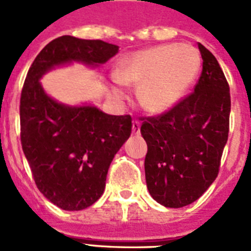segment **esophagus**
Wrapping results in <instances>:
<instances>
[{
    "label": "esophagus",
    "instance_id": "obj_1",
    "mask_svg": "<svg viewBox=\"0 0 251 251\" xmlns=\"http://www.w3.org/2000/svg\"><path fill=\"white\" fill-rule=\"evenodd\" d=\"M131 129H133V134L138 135V134L141 133V124L138 121H133V126H131Z\"/></svg>",
    "mask_w": 251,
    "mask_h": 251
}]
</instances>
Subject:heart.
Masks as SVG:
<instances>
[{"mask_svg": "<svg viewBox=\"0 0 251 251\" xmlns=\"http://www.w3.org/2000/svg\"><path fill=\"white\" fill-rule=\"evenodd\" d=\"M199 69L201 56L190 45L150 47L129 53L118 61L110 92L116 100H124V86L138 87V102L146 112L165 113L186 94Z\"/></svg>", "mask_w": 251, "mask_h": 251, "instance_id": "1", "label": "heart"}]
</instances>
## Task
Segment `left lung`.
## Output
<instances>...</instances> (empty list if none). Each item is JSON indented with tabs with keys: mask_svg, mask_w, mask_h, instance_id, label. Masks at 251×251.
<instances>
[{
	"mask_svg": "<svg viewBox=\"0 0 251 251\" xmlns=\"http://www.w3.org/2000/svg\"><path fill=\"white\" fill-rule=\"evenodd\" d=\"M198 48L203 70L194 94L141 126L147 189L171 208L195 202L210 187L228 141L229 86L214 54L201 43Z\"/></svg>",
	"mask_w": 251,
	"mask_h": 251,
	"instance_id": "8db88e82",
	"label": "left lung"
}]
</instances>
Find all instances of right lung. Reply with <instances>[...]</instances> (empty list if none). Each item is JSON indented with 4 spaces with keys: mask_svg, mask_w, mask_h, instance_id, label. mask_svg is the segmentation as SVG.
<instances>
[{
    "mask_svg": "<svg viewBox=\"0 0 251 251\" xmlns=\"http://www.w3.org/2000/svg\"><path fill=\"white\" fill-rule=\"evenodd\" d=\"M117 53V45L65 35L45 45L25 76L22 149L37 189L65 211L84 210L101 197L110 163L130 137L131 117L106 114L91 102L57 101L40 80L61 66L99 68Z\"/></svg>",
    "mask_w": 251,
    "mask_h": 251,
    "instance_id": "1",
    "label": "right lung"
}]
</instances>
